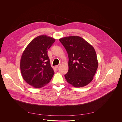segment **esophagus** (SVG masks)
<instances>
[{
    "instance_id": "34e87169",
    "label": "esophagus",
    "mask_w": 122,
    "mask_h": 122,
    "mask_svg": "<svg viewBox=\"0 0 122 122\" xmlns=\"http://www.w3.org/2000/svg\"><path fill=\"white\" fill-rule=\"evenodd\" d=\"M61 66V64H59V65H57V66H55V68H56V69H58L59 67H60V66Z\"/></svg>"
}]
</instances>
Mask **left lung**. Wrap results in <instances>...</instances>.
I'll use <instances>...</instances> for the list:
<instances>
[{
	"label": "left lung",
	"instance_id": "8db88e82",
	"mask_svg": "<svg viewBox=\"0 0 122 122\" xmlns=\"http://www.w3.org/2000/svg\"><path fill=\"white\" fill-rule=\"evenodd\" d=\"M59 40L69 57V70L64 75L67 81L74 87L86 86L92 80L98 66L94 48L78 36L65 37Z\"/></svg>",
	"mask_w": 122,
	"mask_h": 122
}]
</instances>
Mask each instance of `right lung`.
Listing matches in <instances>:
<instances>
[{
  "instance_id": "obj_1",
  "label": "right lung",
  "mask_w": 122,
  "mask_h": 122,
  "mask_svg": "<svg viewBox=\"0 0 122 122\" xmlns=\"http://www.w3.org/2000/svg\"><path fill=\"white\" fill-rule=\"evenodd\" d=\"M55 40L46 35L38 36L30 42L22 54L20 68L22 77L34 88L45 86L54 75L47 51Z\"/></svg>"
}]
</instances>
